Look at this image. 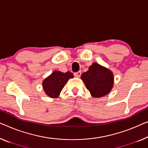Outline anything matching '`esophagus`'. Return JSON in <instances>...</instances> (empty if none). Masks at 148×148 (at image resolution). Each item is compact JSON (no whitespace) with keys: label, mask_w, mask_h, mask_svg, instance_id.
<instances>
[{"label":"esophagus","mask_w":148,"mask_h":148,"mask_svg":"<svg viewBox=\"0 0 148 148\" xmlns=\"http://www.w3.org/2000/svg\"><path fill=\"white\" fill-rule=\"evenodd\" d=\"M74 76L76 77V78H79L81 76V72L79 71V72H75V73L74 74Z\"/></svg>","instance_id":"obj_1"}]
</instances>
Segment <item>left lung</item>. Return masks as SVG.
I'll return each mask as SVG.
<instances>
[{
    "label": "left lung",
    "mask_w": 148,
    "mask_h": 148,
    "mask_svg": "<svg viewBox=\"0 0 148 148\" xmlns=\"http://www.w3.org/2000/svg\"><path fill=\"white\" fill-rule=\"evenodd\" d=\"M81 79L94 98H100L108 94L114 84L113 72L96 62L81 75Z\"/></svg>",
    "instance_id": "1"
}]
</instances>
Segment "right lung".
<instances>
[{
	"instance_id": "right-lung-1",
	"label": "right lung",
	"mask_w": 148,
	"mask_h": 148,
	"mask_svg": "<svg viewBox=\"0 0 148 148\" xmlns=\"http://www.w3.org/2000/svg\"><path fill=\"white\" fill-rule=\"evenodd\" d=\"M73 74L55 70L42 82V88L45 94L50 98H58L64 85L70 78H73Z\"/></svg>"
}]
</instances>
